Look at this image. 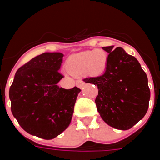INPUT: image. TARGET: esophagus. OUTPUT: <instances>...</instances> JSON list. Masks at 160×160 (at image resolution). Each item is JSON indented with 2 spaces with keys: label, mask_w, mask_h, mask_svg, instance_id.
Segmentation results:
<instances>
[{
  "label": "esophagus",
  "mask_w": 160,
  "mask_h": 160,
  "mask_svg": "<svg viewBox=\"0 0 160 160\" xmlns=\"http://www.w3.org/2000/svg\"><path fill=\"white\" fill-rule=\"evenodd\" d=\"M84 82L82 81V80H78L77 82H76V85H77V87H78V88L82 89L83 87V86H84Z\"/></svg>",
  "instance_id": "34e87169"
}]
</instances>
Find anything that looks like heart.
Here are the masks:
<instances>
[{
    "label": "heart",
    "mask_w": 160,
    "mask_h": 160,
    "mask_svg": "<svg viewBox=\"0 0 160 160\" xmlns=\"http://www.w3.org/2000/svg\"><path fill=\"white\" fill-rule=\"evenodd\" d=\"M107 55L102 49H92L72 55L68 59L66 69L72 75L87 73L90 75H100L105 71Z\"/></svg>",
    "instance_id": "1"
}]
</instances>
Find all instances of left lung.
Returning <instances> with one entry per match:
<instances>
[{
    "instance_id": "left-lung-1",
    "label": "left lung",
    "mask_w": 160,
    "mask_h": 160,
    "mask_svg": "<svg viewBox=\"0 0 160 160\" xmlns=\"http://www.w3.org/2000/svg\"><path fill=\"white\" fill-rule=\"evenodd\" d=\"M113 48L102 47L109 53L104 73L83 81L98 87L96 107L104 122L125 131L146 114L151 94L147 74L138 60L122 48Z\"/></svg>"
}]
</instances>
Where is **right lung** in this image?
<instances>
[{
  "mask_svg": "<svg viewBox=\"0 0 160 160\" xmlns=\"http://www.w3.org/2000/svg\"><path fill=\"white\" fill-rule=\"evenodd\" d=\"M62 53H44L19 68L9 89L11 111L26 132L52 139L69 127L81 90L59 87Z\"/></svg>",
  "mask_w": 160,
  "mask_h": 160,
  "instance_id": "add662e5",
  "label": "right lung"
}]
</instances>
